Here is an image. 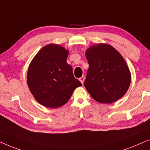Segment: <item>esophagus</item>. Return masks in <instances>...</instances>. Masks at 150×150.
Wrapping results in <instances>:
<instances>
[{"label": "esophagus", "instance_id": "obj_1", "mask_svg": "<svg viewBox=\"0 0 150 150\" xmlns=\"http://www.w3.org/2000/svg\"><path fill=\"white\" fill-rule=\"evenodd\" d=\"M79 80L80 81H81V83H82V84H83V82H84V80H85V77H84V76H82V77H81L79 79Z\"/></svg>", "mask_w": 150, "mask_h": 150}]
</instances>
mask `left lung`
I'll return each instance as SVG.
<instances>
[{
    "instance_id": "left-lung-1",
    "label": "left lung",
    "mask_w": 150,
    "mask_h": 150,
    "mask_svg": "<svg viewBox=\"0 0 150 150\" xmlns=\"http://www.w3.org/2000/svg\"><path fill=\"white\" fill-rule=\"evenodd\" d=\"M89 64L84 86L95 101L112 103L126 93L131 73L120 53L111 45L99 43L86 51Z\"/></svg>"
}]
</instances>
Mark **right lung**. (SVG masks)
<instances>
[{
	"label": "right lung",
	"mask_w": 150,
	"mask_h": 150,
	"mask_svg": "<svg viewBox=\"0 0 150 150\" xmlns=\"http://www.w3.org/2000/svg\"><path fill=\"white\" fill-rule=\"evenodd\" d=\"M69 50L56 44L42 48L29 66L27 75L29 91L38 102L57 108L71 98L81 83L75 78L73 68L67 63Z\"/></svg>",
	"instance_id": "add662e5"
}]
</instances>
